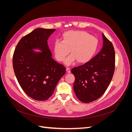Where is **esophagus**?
<instances>
[{
    "mask_svg": "<svg viewBox=\"0 0 132 132\" xmlns=\"http://www.w3.org/2000/svg\"><path fill=\"white\" fill-rule=\"evenodd\" d=\"M66 70H67V71L68 72V73H70V68L69 67H66Z\"/></svg>",
    "mask_w": 132,
    "mask_h": 132,
    "instance_id": "1",
    "label": "esophagus"
}]
</instances>
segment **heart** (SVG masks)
Wrapping results in <instances>:
<instances>
[{
    "label": "heart",
    "mask_w": 132,
    "mask_h": 132,
    "mask_svg": "<svg viewBox=\"0 0 132 132\" xmlns=\"http://www.w3.org/2000/svg\"><path fill=\"white\" fill-rule=\"evenodd\" d=\"M62 41L57 40L54 45L55 57L58 61L63 62L67 55L65 64L69 65L78 61L80 63L89 61L97 49L98 41L85 31L70 30L63 34Z\"/></svg>",
    "instance_id": "heart-1"
}]
</instances>
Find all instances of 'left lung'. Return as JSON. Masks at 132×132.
I'll return each instance as SVG.
<instances>
[{
	"mask_svg": "<svg viewBox=\"0 0 132 132\" xmlns=\"http://www.w3.org/2000/svg\"><path fill=\"white\" fill-rule=\"evenodd\" d=\"M102 35L103 47L100 52L89 62L71 70L75 76V94L84 103L93 102L100 97L109 86L114 74V47L105 36Z\"/></svg>",
	"mask_w": 132,
	"mask_h": 132,
	"instance_id": "8db88e82",
	"label": "left lung"
}]
</instances>
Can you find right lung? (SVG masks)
Returning a JSON list of instances; mask_svg holds the SVG:
<instances>
[{"label":"right lung","instance_id":"add662e5","mask_svg":"<svg viewBox=\"0 0 132 132\" xmlns=\"http://www.w3.org/2000/svg\"><path fill=\"white\" fill-rule=\"evenodd\" d=\"M55 31L34 30L20 40L13 55V68L20 85L29 97L37 101L51 96L65 74V68L52 58L48 46V39Z\"/></svg>","mask_w":132,"mask_h":132}]
</instances>
